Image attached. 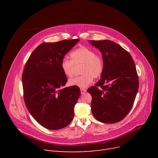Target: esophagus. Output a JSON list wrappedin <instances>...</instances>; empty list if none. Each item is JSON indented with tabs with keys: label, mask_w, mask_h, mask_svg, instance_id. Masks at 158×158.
Returning <instances> with one entry per match:
<instances>
[{
	"label": "esophagus",
	"mask_w": 158,
	"mask_h": 158,
	"mask_svg": "<svg viewBox=\"0 0 158 158\" xmlns=\"http://www.w3.org/2000/svg\"><path fill=\"white\" fill-rule=\"evenodd\" d=\"M86 92V89H82V88H81V94H85Z\"/></svg>",
	"instance_id": "obj_1"
}]
</instances>
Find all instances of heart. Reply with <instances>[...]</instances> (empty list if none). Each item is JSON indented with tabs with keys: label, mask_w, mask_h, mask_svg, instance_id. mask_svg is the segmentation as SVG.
Wrapping results in <instances>:
<instances>
[{
	"label": "heart",
	"mask_w": 158,
	"mask_h": 158,
	"mask_svg": "<svg viewBox=\"0 0 158 158\" xmlns=\"http://www.w3.org/2000/svg\"><path fill=\"white\" fill-rule=\"evenodd\" d=\"M71 60L64 58L61 63L63 73L67 77L73 74V64H82L81 76L73 77L69 81L70 86L85 88L92 83L94 77H100L104 67V63L101 56L97 55L94 50L86 47H81L70 54Z\"/></svg>",
	"instance_id": "heart-1"
}]
</instances>
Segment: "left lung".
I'll return each instance as SVG.
<instances>
[{
    "mask_svg": "<svg viewBox=\"0 0 158 158\" xmlns=\"http://www.w3.org/2000/svg\"><path fill=\"white\" fill-rule=\"evenodd\" d=\"M102 53L104 71L95 86L88 89L92 95V112L98 121L113 123L125 118L133 106L139 82L131 54L110 40H91Z\"/></svg>",
    "mask_w": 158,
    "mask_h": 158,
    "instance_id": "8db88e82",
    "label": "left lung"
}]
</instances>
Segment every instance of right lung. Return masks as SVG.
<instances>
[{
    "instance_id": "right-lung-1",
    "label": "right lung",
    "mask_w": 158,
    "mask_h": 158,
    "mask_svg": "<svg viewBox=\"0 0 158 158\" xmlns=\"http://www.w3.org/2000/svg\"><path fill=\"white\" fill-rule=\"evenodd\" d=\"M79 41L41 44L25 65L22 77L25 104L32 117L48 129H62L73 118L74 106L81 91L77 86L63 88L67 78L61 63Z\"/></svg>"
}]
</instances>
